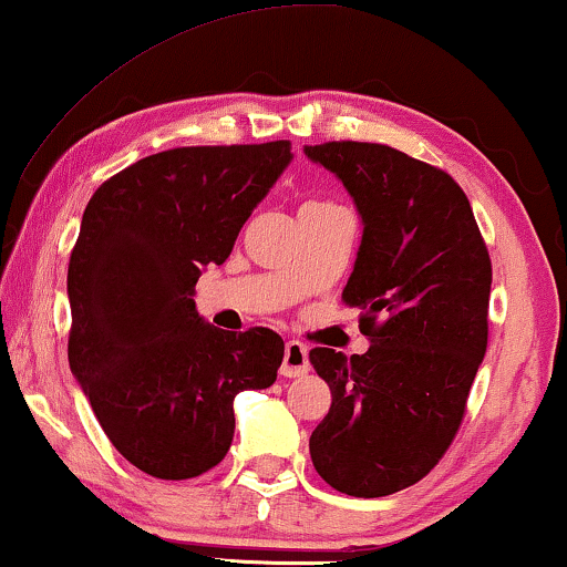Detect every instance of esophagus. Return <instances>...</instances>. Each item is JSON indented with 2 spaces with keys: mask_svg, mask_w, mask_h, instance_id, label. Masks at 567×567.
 <instances>
[{
  "mask_svg": "<svg viewBox=\"0 0 567 567\" xmlns=\"http://www.w3.org/2000/svg\"><path fill=\"white\" fill-rule=\"evenodd\" d=\"M309 371V351L305 343L299 340H289L284 348V363H281V374L284 377H305Z\"/></svg>",
  "mask_w": 567,
  "mask_h": 567,
  "instance_id": "34e87169",
  "label": "esophagus"
}]
</instances>
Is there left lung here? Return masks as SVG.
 <instances>
[{"instance_id": "1", "label": "left lung", "mask_w": 567, "mask_h": 567, "mask_svg": "<svg viewBox=\"0 0 567 567\" xmlns=\"http://www.w3.org/2000/svg\"><path fill=\"white\" fill-rule=\"evenodd\" d=\"M343 183L363 231L343 301L361 307L367 353L312 348L330 413L309 436L324 483L382 498L436 467L460 429L487 348L491 258L464 190L384 144L305 146Z\"/></svg>"}]
</instances>
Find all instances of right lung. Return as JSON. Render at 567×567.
Masks as SVG:
<instances>
[{"mask_svg":"<svg viewBox=\"0 0 567 567\" xmlns=\"http://www.w3.org/2000/svg\"><path fill=\"white\" fill-rule=\"evenodd\" d=\"M291 159L289 142L183 146L121 169L84 208L66 276L69 369L111 444L146 475L216 467L237 394L276 382L281 336L214 328L193 293Z\"/></svg>","mask_w":567,"mask_h":567,"instance_id":"add662e5","label":"right lung"}]
</instances>
